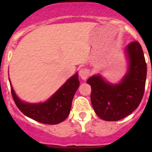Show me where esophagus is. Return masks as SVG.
I'll return each mask as SVG.
<instances>
[{
	"mask_svg": "<svg viewBox=\"0 0 152 152\" xmlns=\"http://www.w3.org/2000/svg\"><path fill=\"white\" fill-rule=\"evenodd\" d=\"M79 74L81 79H83V80H85V79L90 76V71H89V70H87V68H82L80 69V70H79Z\"/></svg>",
	"mask_w": 152,
	"mask_h": 152,
	"instance_id": "obj_1",
	"label": "esophagus"
}]
</instances>
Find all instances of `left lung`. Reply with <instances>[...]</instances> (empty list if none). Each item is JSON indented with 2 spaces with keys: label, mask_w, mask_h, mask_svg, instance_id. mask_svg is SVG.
<instances>
[{
  "label": "left lung",
  "mask_w": 152,
  "mask_h": 152,
  "mask_svg": "<svg viewBox=\"0 0 152 152\" xmlns=\"http://www.w3.org/2000/svg\"><path fill=\"white\" fill-rule=\"evenodd\" d=\"M128 72L118 85L107 82L101 76H93L87 82L91 86L93 110L100 118L119 121L137 108L143 96L147 67L140 44L133 41L127 45Z\"/></svg>",
  "instance_id": "obj_1"
}]
</instances>
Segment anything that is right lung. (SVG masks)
<instances>
[{
	"mask_svg": "<svg viewBox=\"0 0 152 152\" xmlns=\"http://www.w3.org/2000/svg\"><path fill=\"white\" fill-rule=\"evenodd\" d=\"M11 92L15 104L25 115L45 124H57L70 114L72 101L79 86L78 73L71 76L47 102L28 104L18 99L11 85Z\"/></svg>",
	"mask_w": 152,
	"mask_h": 152,
	"instance_id": "add662e5",
	"label": "right lung"
}]
</instances>
